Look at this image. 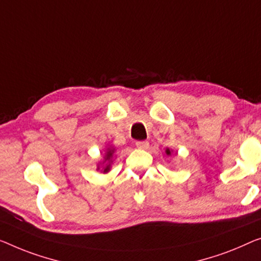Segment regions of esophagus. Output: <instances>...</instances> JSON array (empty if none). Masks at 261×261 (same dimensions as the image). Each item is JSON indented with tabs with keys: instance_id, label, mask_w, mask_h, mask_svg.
<instances>
[{
	"instance_id": "34e87169",
	"label": "esophagus",
	"mask_w": 261,
	"mask_h": 261,
	"mask_svg": "<svg viewBox=\"0 0 261 261\" xmlns=\"http://www.w3.org/2000/svg\"><path fill=\"white\" fill-rule=\"evenodd\" d=\"M136 146H137L138 149L146 150V149H149V142H146V141H138V142H136Z\"/></svg>"
}]
</instances>
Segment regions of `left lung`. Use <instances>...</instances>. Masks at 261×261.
<instances>
[{"mask_svg":"<svg viewBox=\"0 0 261 261\" xmlns=\"http://www.w3.org/2000/svg\"><path fill=\"white\" fill-rule=\"evenodd\" d=\"M165 152H166V154H168V155H170V154H171V150H170V149H166V151H165Z\"/></svg>","mask_w":261,"mask_h":261,"instance_id":"obj_1","label":"left lung"}]
</instances>
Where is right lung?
I'll list each match as a JSON object with an SVG mask.
<instances>
[{
    "label": "right lung",
    "instance_id": "obj_1",
    "mask_svg": "<svg viewBox=\"0 0 261 261\" xmlns=\"http://www.w3.org/2000/svg\"><path fill=\"white\" fill-rule=\"evenodd\" d=\"M114 152H115L114 147H108L107 149V152H106V155H104V161H103V164H106L102 169L103 173H108L109 171H110V166L112 163V155H114ZM97 170H99V166L97 168Z\"/></svg>",
    "mask_w": 261,
    "mask_h": 261
}]
</instances>
